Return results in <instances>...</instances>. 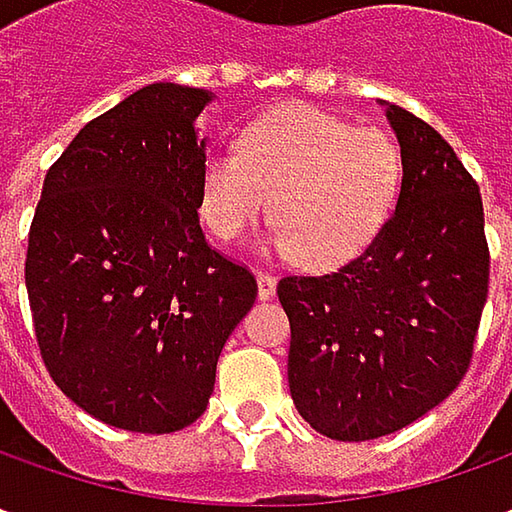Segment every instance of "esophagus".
I'll return each mask as SVG.
<instances>
[{
  "label": "esophagus",
  "mask_w": 512,
  "mask_h": 512,
  "mask_svg": "<svg viewBox=\"0 0 512 512\" xmlns=\"http://www.w3.org/2000/svg\"><path fill=\"white\" fill-rule=\"evenodd\" d=\"M256 285H259V299H270L276 293V276L267 270H256Z\"/></svg>",
  "instance_id": "1"
}]
</instances>
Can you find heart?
<instances>
[{
    "mask_svg": "<svg viewBox=\"0 0 512 512\" xmlns=\"http://www.w3.org/2000/svg\"><path fill=\"white\" fill-rule=\"evenodd\" d=\"M399 185L402 153L384 130L282 105L245 125L233 153L202 162L199 207L210 233L233 242L265 219L273 198V247L325 270L376 239Z\"/></svg>",
    "mask_w": 512,
    "mask_h": 512,
    "instance_id": "1",
    "label": "heart"
}]
</instances>
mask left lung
I'll return each mask as SVG.
<instances>
[{"mask_svg":"<svg viewBox=\"0 0 512 512\" xmlns=\"http://www.w3.org/2000/svg\"><path fill=\"white\" fill-rule=\"evenodd\" d=\"M387 119L402 148L396 210L336 273L276 287L293 404L339 442L396 433L459 387L490 282L476 179L419 116L387 105Z\"/></svg>","mask_w":512,"mask_h":512,"instance_id":"8db88e82","label":"left lung"}]
</instances>
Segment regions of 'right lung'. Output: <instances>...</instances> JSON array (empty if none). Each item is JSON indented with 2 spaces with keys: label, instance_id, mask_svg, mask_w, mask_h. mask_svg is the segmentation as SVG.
<instances>
[{
  "label": "right lung",
  "instance_id": "right-lung-1",
  "mask_svg": "<svg viewBox=\"0 0 512 512\" xmlns=\"http://www.w3.org/2000/svg\"><path fill=\"white\" fill-rule=\"evenodd\" d=\"M207 102L156 82L96 116L50 165L30 222L25 285L50 379L133 433L205 413L219 353L259 290L199 225L193 122Z\"/></svg>",
  "mask_w": 512,
  "mask_h": 512
}]
</instances>
